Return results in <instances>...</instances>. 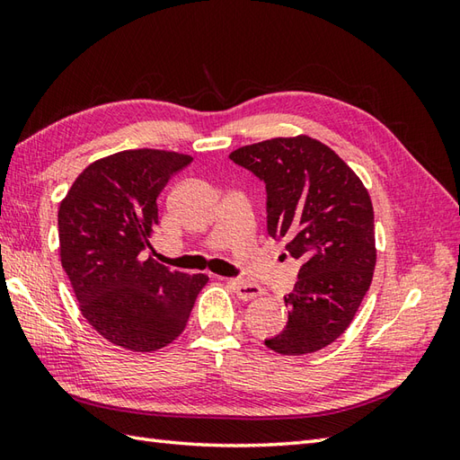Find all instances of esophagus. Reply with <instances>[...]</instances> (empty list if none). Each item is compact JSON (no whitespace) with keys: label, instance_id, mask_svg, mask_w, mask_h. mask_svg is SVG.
I'll return each mask as SVG.
<instances>
[{"label":"esophagus","instance_id":"34e87169","mask_svg":"<svg viewBox=\"0 0 460 460\" xmlns=\"http://www.w3.org/2000/svg\"><path fill=\"white\" fill-rule=\"evenodd\" d=\"M229 285L233 287V290L237 292V296L241 300H252L262 295V288L259 285H252L249 280H241V279H233L229 280Z\"/></svg>","mask_w":460,"mask_h":460}]
</instances>
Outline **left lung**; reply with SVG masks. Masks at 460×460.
<instances>
[{
  "mask_svg": "<svg viewBox=\"0 0 460 460\" xmlns=\"http://www.w3.org/2000/svg\"><path fill=\"white\" fill-rule=\"evenodd\" d=\"M229 158L265 181L267 231L302 265L288 322L265 346L312 354L344 334L376 269L369 193L340 155L308 136L243 146Z\"/></svg>",
  "mask_w": 460,
  "mask_h": 460,
  "instance_id": "8db88e82",
  "label": "left lung"
}]
</instances>
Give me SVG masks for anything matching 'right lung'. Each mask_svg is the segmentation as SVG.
I'll return each instance as SVG.
<instances>
[{
	"label": "right lung",
	"instance_id": "right-lung-1",
	"mask_svg": "<svg viewBox=\"0 0 460 460\" xmlns=\"http://www.w3.org/2000/svg\"><path fill=\"white\" fill-rule=\"evenodd\" d=\"M191 155L124 150L91 164L58 208V252L83 316L111 344L155 351L188 324L205 275L142 261L158 195Z\"/></svg>",
	"mask_w": 460,
	"mask_h": 460
}]
</instances>
